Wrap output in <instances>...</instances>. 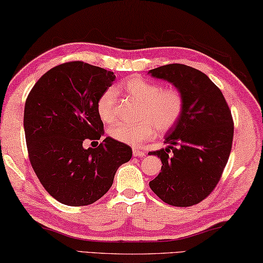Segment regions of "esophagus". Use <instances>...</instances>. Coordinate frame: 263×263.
<instances>
[{
  "mask_svg": "<svg viewBox=\"0 0 263 263\" xmlns=\"http://www.w3.org/2000/svg\"><path fill=\"white\" fill-rule=\"evenodd\" d=\"M133 157H143L144 156V152L138 150V148H133Z\"/></svg>",
  "mask_w": 263,
  "mask_h": 263,
  "instance_id": "obj_1",
  "label": "esophagus"
}]
</instances>
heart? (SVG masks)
<instances>
[{
  "label": "heart",
  "mask_w": 263,
  "mask_h": 263,
  "mask_svg": "<svg viewBox=\"0 0 263 263\" xmlns=\"http://www.w3.org/2000/svg\"><path fill=\"white\" fill-rule=\"evenodd\" d=\"M128 96L142 103L138 124L116 123L108 128L109 136L120 143L139 146L155 137L156 128L159 132H167L181 120L185 100L179 89L162 87L157 82L133 77L123 84ZM116 89L107 88L101 93L97 101V111L106 123L116 118Z\"/></svg>",
  "instance_id": "obj_1"
}]
</instances>
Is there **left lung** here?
Returning a JSON list of instances; mask_svg holds the SVG:
<instances>
[{"label": "left lung", "mask_w": 263, "mask_h": 263, "mask_svg": "<svg viewBox=\"0 0 263 263\" xmlns=\"http://www.w3.org/2000/svg\"><path fill=\"white\" fill-rule=\"evenodd\" d=\"M152 77L170 81L184 96L181 120L167 131L166 148L151 151L163 165L150 187L163 202L191 206L216 187L232 151V111L216 85L201 70L181 64L151 69Z\"/></svg>", "instance_id": "1"}]
</instances>
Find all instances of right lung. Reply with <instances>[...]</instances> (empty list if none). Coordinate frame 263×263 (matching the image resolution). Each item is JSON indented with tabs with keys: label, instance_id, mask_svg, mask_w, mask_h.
Wrapping results in <instances>:
<instances>
[{
	"label": "right lung",
	"instance_id": "obj_1",
	"mask_svg": "<svg viewBox=\"0 0 263 263\" xmlns=\"http://www.w3.org/2000/svg\"><path fill=\"white\" fill-rule=\"evenodd\" d=\"M111 70L82 61L55 66L36 81L23 116L28 156L47 193L62 204H92L112 186L116 171L132 157L128 145L104 136L97 101L113 84Z\"/></svg>",
	"mask_w": 263,
	"mask_h": 263
}]
</instances>
